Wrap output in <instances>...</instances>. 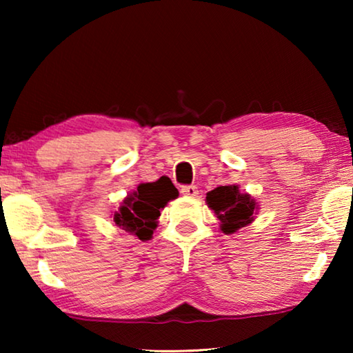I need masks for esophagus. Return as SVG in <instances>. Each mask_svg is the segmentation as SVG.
I'll return each mask as SVG.
<instances>
[{"label":"esophagus","mask_w":353,"mask_h":353,"mask_svg":"<svg viewBox=\"0 0 353 353\" xmlns=\"http://www.w3.org/2000/svg\"><path fill=\"white\" fill-rule=\"evenodd\" d=\"M181 193L187 198H196L198 196V188L194 185H185V187L181 188Z\"/></svg>","instance_id":"obj_1"}]
</instances>
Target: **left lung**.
Wrapping results in <instances>:
<instances>
[{"instance_id":"1","label":"left lung","mask_w":353,"mask_h":353,"mask_svg":"<svg viewBox=\"0 0 353 353\" xmlns=\"http://www.w3.org/2000/svg\"><path fill=\"white\" fill-rule=\"evenodd\" d=\"M205 202L219 221V230L232 235L255 221L260 204L249 193H241L238 185H224L208 191Z\"/></svg>"}]
</instances>
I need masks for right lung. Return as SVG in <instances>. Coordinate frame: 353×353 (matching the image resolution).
<instances>
[{
    "instance_id": "1",
    "label": "right lung",
    "mask_w": 353,
    "mask_h": 353,
    "mask_svg": "<svg viewBox=\"0 0 353 353\" xmlns=\"http://www.w3.org/2000/svg\"><path fill=\"white\" fill-rule=\"evenodd\" d=\"M177 196L179 191L168 177L140 183L137 190L130 191L121 201L118 210L112 214L113 223L141 241L151 240L159 225L160 210H163L166 204Z\"/></svg>"
}]
</instances>
